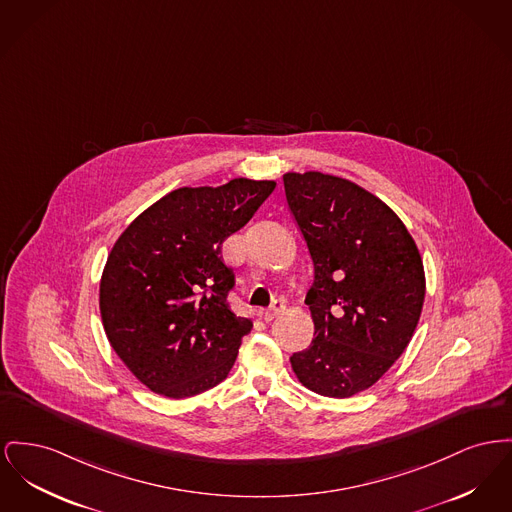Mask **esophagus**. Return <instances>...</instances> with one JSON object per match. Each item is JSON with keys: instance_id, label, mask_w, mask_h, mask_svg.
Listing matches in <instances>:
<instances>
[{"instance_id": "obj_1", "label": "esophagus", "mask_w": 512, "mask_h": 512, "mask_svg": "<svg viewBox=\"0 0 512 512\" xmlns=\"http://www.w3.org/2000/svg\"><path fill=\"white\" fill-rule=\"evenodd\" d=\"M284 311H286V303L282 300H274L272 301L271 307L261 313V317L269 323V321H274L276 317H280Z\"/></svg>"}]
</instances>
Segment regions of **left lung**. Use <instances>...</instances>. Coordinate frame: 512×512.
<instances>
[{
    "label": "left lung",
    "mask_w": 512,
    "mask_h": 512,
    "mask_svg": "<svg viewBox=\"0 0 512 512\" xmlns=\"http://www.w3.org/2000/svg\"><path fill=\"white\" fill-rule=\"evenodd\" d=\"M288 211L313 263L307 292L315 338L292 369L309 391L350 398L402 356L420 321V249L387 203L323 172L282 176Z\"/></svg>",
    "instance_id": "left-lung-1"
}]
</instances>
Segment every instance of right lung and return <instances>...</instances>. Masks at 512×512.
I'll return each mask as SVG.
<instances>
[{"mask_svg":"<svg viewBox=\"0 0 512 512\" xmlns=\"http://www.w3.org/2000/svg\"><path fill=\"white\" fill-rule=\"evenodd\" d=\"M274 187L236 178L174 189L114 243L100 278V317L110 346L147 389L178 400L228 377L253 325L226 303L234 274L220 249Z\"/></svg>","mask_w":512,"mask_h":512,"instance_id":"right-lung-1","label":"right lung"}]
</instances>
